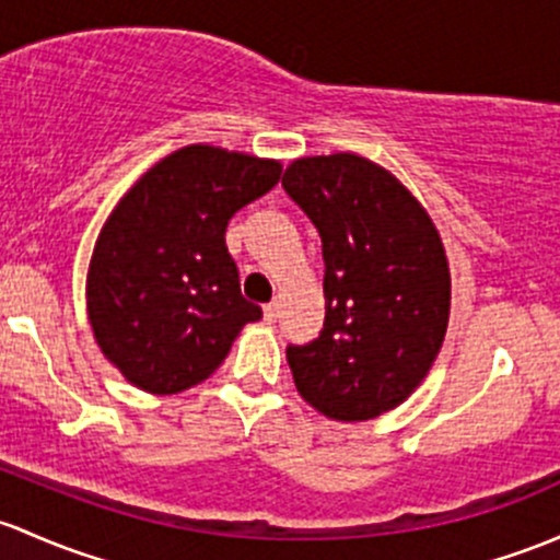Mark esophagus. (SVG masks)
Instances as JSON below:
<instances>
[{
  "label": "esophagus",
  "instance_id": "34e87169",
  "mask_svg": "<svg viewBox=\"0 0 560 560\" xmlns=\"http://www.w3.org/2000/svg\"><path fill=\"white\" fill-rule=\"evenodd\" d=\"M279 311H281V303H279V300H273V303L265 305V308H262L265 322H276V319H279Z\"/></svg>",
  "mask_w": 560,
  "mask_h": 560
}]
</instances>
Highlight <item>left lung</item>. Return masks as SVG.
<instances>
[{
  "mask_svg": "<svg viewBox=\"0 0 560 560\" xmlns=\"http://www.w3.org/2000/svg\"><path fill=\"white\" fill-rule=\"evenodd\" d=\"M287 196L322 235L325 327L287 346L300 397L335 421H368L413 394L451 314L443 241L408 187L354 152L300 158Z\"/></svg>",
  "mask_w": 560,
  "mask_h": 560,
  "instance_id": "left-lung-1",
  "label": "left lung"
}]
</instances>
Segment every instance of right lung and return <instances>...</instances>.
<instances>
[{"label":"right lung","instance_id":"add662e5","mask_svg":"<svg viewBox=\"0 0 560 560\" xmlns=\"http://www.w3.org/2000/svg\"><path fill=\"white\" fill-rule=\"evenodd\" d=\"M279 179V161L190 144L112 209L88 268V319L102 354L141 392L201 384L262 316L241 295L225 231Z\"/></svg>","mask_w":560,"mask_h":560}]
</instances>
